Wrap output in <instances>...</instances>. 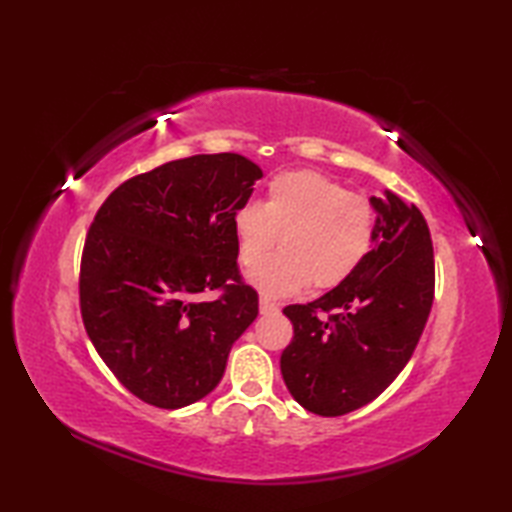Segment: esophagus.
Masks as SVG:
<instances>
[{
    "label": "esophagus",
    "mask_w": 512,
    "mask_h": 512,
    "mask_svg": "<svg viewBox=\"0 0 512 512\" xmlns=\"http://www.w3.org/2000/svg\"><path fill=\"white\" fill-rule=\"evenodd\" d=\"M259 312H262V314H275V312H279V303L270 301L268 297H262V299H259Z\"/></svg>",
    "instance_id": "1"
}]
</instances>
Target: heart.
I'll return each instance as SVG.
<instances>
[{"mask_svg":"<svg viewBox=\"0 0 512 512\" xmlns=\"http://www.w3.org/2000/svg\"><path fill=\"white\" fill-rule=\"evenodd\" d=\"M237 257L253 268L280 239L282 253L250 273L266 297L310 286L330 290L350 279L372 253L378 213L372 200L319 171H288L268 182L266 200L233 215Z\"/></svg>","mask_w":512,"mask_h":512,"instance_id":"b5f03b06","label":"heart"}]
</instances>
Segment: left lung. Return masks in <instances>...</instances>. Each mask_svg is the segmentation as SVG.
<instances>
[{
	"instance_id": "left-lung-1",
	"label": "left lung",
	"mask_w": 512,
	"mask_h": 512,
	"mask_svg": "<svg viewBox=\"0 0 512 512\" xmlns=\"http://www.w3.org/2000/svg\"><path fill=\"white\" fill-rule=\"evenodd\" d=\"M376 246L356 273L310 303L284 308L292 341L281 376L303 409L336 418L378 398L416 350L436 292L429 226L387 191Z\"/></svg>"
}]
</instances>
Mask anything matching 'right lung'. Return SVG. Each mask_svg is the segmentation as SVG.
I'll use <instances>...</instances> for the list:
<instances>
[{"label": "right lung", "instance_id": "add662e5", "mask_svg": "<svg viewBox=\"0 0 512 512\" xmlns=\"http://www.w3.org/2000/svg\"><path fill=\"white\" fill-rule=\"evenodd\" d=\"M257 178L262 169L239 154L171 160L125 180L94 215L79 273L83 325L147 405L180 409L211 394L257 319L233 231Z\"/></svg>", "mask_w": 512, "mask_h": 512}]
</instances>
